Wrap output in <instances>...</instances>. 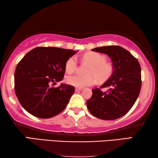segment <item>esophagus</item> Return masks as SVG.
Instances as JSON below:
<instances>
[{
    "instance_id": "34e87169",
    "label": "esophagus",
    "mask_w": 158,
    "mask_h": 158,
    "mask_svg": "<svg viewBox=\"0 0 158 158\" xmlns=\"http://www.w3.org/2000/svg\"><path fill=\"white\" fill-rule=\"evenodd\" d=\"M81 90H82L81 88H76V89H75V91L79 92V91H81Z\"/></svg>"
}]
</instances>
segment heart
Returning a JSON list of instances; mask_svg holds the SVG:
<instances>
[{
    "mask_svg": "<svg viewBox=\"0 0 158 158\" xmlns=\"http://www.w3.org/2000/svg\"><path fill=\"white\" fill-rule=\"evenodd\" d=\"M83 60L91 64L87 76L73 74L67 76L65 81L67 84L77 88H84L92 86L95 83V78L98 81L104 82L110 77L114 72V66L110 62H107L104 55L98 52H90L83 56ZM77 60L72 56L67 60L65 63V70L67 73H72L77 68Z\"/></svg>",
    "mask_w": 158,
    "mask_h": 158,
    "instance_id": "obj_1",
    "label": "heart"
}]
</instances>
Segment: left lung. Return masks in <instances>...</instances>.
I'll use <instances>...</instances> for the list:
<instances>
[{
  "mask_svg": "<svg viewBox=\"0 0 158 158\" xmlns=\"http://www.w3.org/2000/svg\"><path fill=\"white\" fill-rule=\"evenodd\" d=\"M107 54L112 62L114 72L100 88L92 89L91 98L86 102L89 112L98 118L114 120L124 116L136 102L141 87V66L138 60L124 48L102 46L92 49Z\"/></svg>",
  "mask_w": 158,
  "mask_h": 158,
  "instance_id": "8db88e82",
  "label": "left lung"
}]
</instances>
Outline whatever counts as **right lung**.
<instances>
[{
    "label": "right lung",
    "instance_id": "obj_1",
    "mask_svg": "<svg viewBox=\"0 0 158 158\" xmlns=\"http://www.w3.org/2000/svg\"><path fill=\"white\" fill-rule=\"evenodd\" d=\"M77 52L56 47H37L19 61L15 72V91L29 113L47 119L63 111L74 87L64 84L57 88L51 86L63 79L66 62Z\"/></svg>",
    "mask_w": 158,
    "mask_h": 158
}]
</instances>
